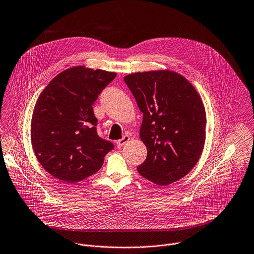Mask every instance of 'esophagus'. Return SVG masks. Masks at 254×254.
Here are the masks:
<instances>
[{
  "label": "esophagus",
  "instance_id": "obj_1",
  "mask_svg": "<svg viewBox=\"0 0 254 254\" xmlns=\"http://www.w3.org/2000/svg\"><path fill=\"white\" fill-rule=\"evenodd\" d=\"M128 140H129V136H128V135H125L122 139H120V140L117 141V146H118L119 148H121V147H122L123 145H125Z\"/></svg>",
  "mask_w": 254,
  "mask_h": 254
}]
</instances>
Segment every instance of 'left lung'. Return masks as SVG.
Returning <instances> with one entry per match:
<instances>
[{
	"mask_svg": "<svg viewBox=\"0 0 254 254\" xmlns=\"http://www.w3.org/2000/svg\"><path fill=\"white\" fill-rule=\"evenodd\" d=\"M124 80L143 114L139 136L147 156L138 173L161 186L183 178L205 144L206 112L199 94L187 79L168 70L133 73Z\"/></svg>",
	"mask_w": 254,
	"mask_h": 254,
	"instance_id": "obj_1",
	"label": "left lung"
}]
</instances>
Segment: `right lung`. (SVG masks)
Segmentation results:
<instances>
[{
    "instance_id": "obj_1",
    "label": "right lung",
    "mask_w": 254,
    "mask_h": 254,
    "mask_svg": "<svg viewBox=\"0 0 254 254\" xmlns=\"http://www.w3.org/2000/svg\"><path fill=\"white\" fill-rule=\"evenodd\" d=\"M117 74L83 66L53 78L36 101L31 144L42 167L55 178L76 183L98 172L115 146L98 135L93 104Z\"/></svg>"
}]
</instances>
